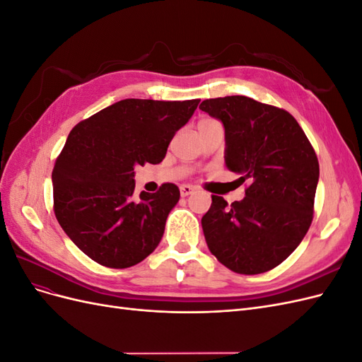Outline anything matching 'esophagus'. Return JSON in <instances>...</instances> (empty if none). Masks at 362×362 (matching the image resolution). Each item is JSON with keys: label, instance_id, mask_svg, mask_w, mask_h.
<instances>
[{"label": "esophagus", "instance_id": "obj_1", "mask_svg": "<svg viewBox=\"0 0 362 362\" xmlns=\"http://www.w3.org/2000/svg\"><path fill=\"white\" fill-rule=\"evenodd\" d=\"M193 190H194V187L193 185H190V184H182L181 187H180V192H181V196H189L190 193H193Z\"/></svg>", "mask_w": 362, "mask_h": 362}]
</instances>
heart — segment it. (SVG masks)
<instances>
[{"label": "heart", "mask_w": 362, "mask_h": 362, "mask_svg": "<svg viewBox=\"0 0 362 362\" xmlns=\"http://www.w3.org/2000/svg\"><path fill=\"white\" fill-rule=\"evenodd\" d=\"M210 120H213V119H204V120H201V122H210Z\"/></svg>", "instance_id": "heart-1"}]
</instances>
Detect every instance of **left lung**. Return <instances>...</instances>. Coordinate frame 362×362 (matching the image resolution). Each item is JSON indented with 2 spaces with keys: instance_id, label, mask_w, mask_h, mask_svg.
Here are the masks:
<instances>
[{
  "instance_id": "1",
  "label": "left lung",
  "mask_w": 362,
  "mask_h": 362,
  "mask_svg": "<svg viewBox=\"0 0 362 362\" xmlns=\"http://www.w3.org/2000/svg\"><path fill=\"white\" fill-rule=\"evenodd\" d=\"M199 108L222 120L226 166L249 181L245 199L231 205L211 196L202 217L208 249L240 275L275 269L311 226L319 182L315 151L284 108L242 95L205 100Z\"/></svg>"
}]
</instances>
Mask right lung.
Instances as JSON below:
<instances>
[{
	"label": "right lung",
	"mask_w": 362,
	"mask_h": 362,
	"mask_svg": "<svg viewBox=\"0 0 362 362\" xmlns=\"http://www.w3.org/2000/svg\"><path fill=\"white\" fill-rule=\"evenodd\" d=\"M201 100H122L76 124L52 169L54 213L98 264L127 269L158 246L180 189L134 196V168L158 164Z\"/></svg>",
	"instance_id": "add662e5"
}]
</instances>
